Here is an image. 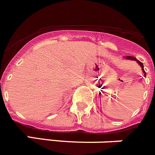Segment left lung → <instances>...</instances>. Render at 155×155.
<instances>
[{"instance_id": "1", "label": "left lung", "mask_w": 155, "mask_h": 155, "mask_svg": "<svg viewBox=\"0 0 155 155\" xmlns=\"http://www.w3.org/2000/svg\"><path fill=\"white\" fill-rule=\"evenodd\" d=\"M126 59H127V60H132V61H137V62L138 63V64H139V65L140 66V67H141L142 71H143V74H144V76H146V72H145L144 69H143V64H142V63L140 62V61H138V60H137V58H135V57H126Z\"/></svg>"}]
</instances>
